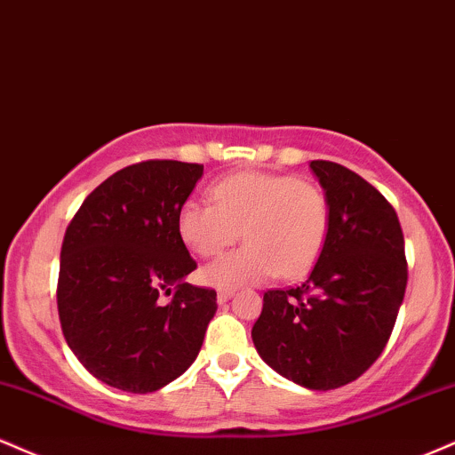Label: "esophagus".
Instances as JSON below:
<instances>
[{
  "instance_id": "esophagus-1",
  "label": "esophagus",
  "mask_w": 455,
  "mask_h": 455,
  "mask_svg": "<svg viewBox=\"0 0 455 455\" xmlns=\"http://www.w3.org/2000/svg\"><path fill=\"white\" fill-rule=\"evenodd\" d=\"M232 293H234V290H229V287H219V290H217V302L219 304L228 302L229 298H232Z\"/></svg>"
}]
</instances>
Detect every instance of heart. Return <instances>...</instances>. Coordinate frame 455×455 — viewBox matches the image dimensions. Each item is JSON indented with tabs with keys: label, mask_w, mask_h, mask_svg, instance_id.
Segmentation results:
<instances>
[{
	"label": "heart",
	"mask_w": 455,
	"mask_h": 455,
	"mask_svg": "<svg viewBox=\"0 0 455 455\" xmlns=\"http://www.w3.org/2000/svg\"><path fill=\"white\" fill-rule=\"evenodd\" d=\"M212 202L187 200L176 215L185 247L200 258L219 255L243 236L247 244L202 270L217 287L300 276L317 261L330 229L322 187L287 174L240 172L219 180Z\"/></svg>",
	"instance_id": "obj_1"
}]
</instances>
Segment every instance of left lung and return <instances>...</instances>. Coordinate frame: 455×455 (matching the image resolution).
Listing matches in <instances>:
<instances>
[{
    "mask_svg": "<svg viewBox=\"0 0 455 455\" xmlns=\"http://www.w3.org/2000/svg\"><path fill=\"white\" fill-rule=\"evenodd\" d=\"M330 229L302 285L264 293L251 336L261 360L298 386L336 389L386 349L407 290L404 236L392 204L360 174L311 162Z\"/></svg>",
    "mask_w": 455,
    "mask_h": 455,
    "instance_id": "1",
    "label": "left lung"
}]
</instances>
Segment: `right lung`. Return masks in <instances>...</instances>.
I'll list each match as a JSON object with an SVG mask.
<instances>
[{
  "instance_id": "add662e5",
  "label": "right lung",
  "mask_w": 455,
  "mask_h": 455,
  "mask_svg": "<svg viewBox=\"0 0 455 455\" xmlns=\"http://www.w3.org/2000/svg\"><path fill=\"white\" fill-rule=\"evenodd\" d=\"M204 165L151 159L87 196L66 229L57 283L63 336L106 386L157 392L194 364L217 291L185 281L196 261L176 229Z\"/></svg>"
}]
</instances>
